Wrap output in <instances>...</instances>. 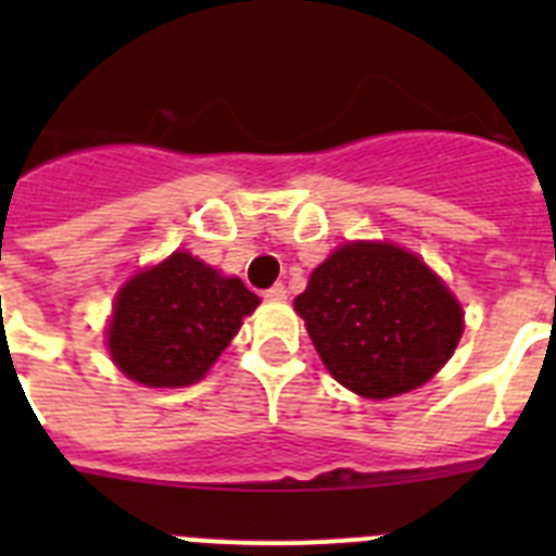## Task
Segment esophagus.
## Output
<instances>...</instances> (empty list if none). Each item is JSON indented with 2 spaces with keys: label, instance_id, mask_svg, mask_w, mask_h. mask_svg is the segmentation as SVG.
<instances>
[{
  "label": "esophagus",
  "instance_id": "esophagus-1",
  "mask_svg": "<svg viewBox=\"0 0 556 556\" xmlns=\"http://www.w3.org/2000/svg\"><path fill=\"white\" fill-rule=\"evenodd\" d=\"M264 298H267V301H287V287H283V283H275V287H269L267 292H264Z\"/></svg>",
  "mask_w": 556,
  "mask_h": 556
}]
</instances>
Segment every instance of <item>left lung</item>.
<instances>
[{
  "label": "left lung",
  "mask_w": 556,
  "mask_h": 556,
  "mask_svg": "<svg viewBox=\"0 0 556 556\" xmlns=\"http://www.w3.org/2000/svg\"><path fill=\"white\" fill-rule=\"evenodd\" d=\"M294 312L339 384L372 401L426 384L456 351L465 314L409 250L348 242L294 298Z\"/></svg>",
  "instance_id": "8db88e82"
}]
</instances>
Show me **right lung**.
<instances>
[{
    "instance_id": "obj_1",
    "label": "right lung",
    "mask_w": 556,
    "mask_h": 556,
    "mask_svg": "<svg viewBox=\"0 0 556 556\" xmlns=\"http://www.w3.org/2000/svg\"><path fill=\"white\" fill-rule=\"evenodd\" d=\"M258 303L239 278L175 250L119 289L108 351L113 365L144 387L198 384Z\"/></svg>"
}]
</instances>
